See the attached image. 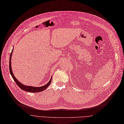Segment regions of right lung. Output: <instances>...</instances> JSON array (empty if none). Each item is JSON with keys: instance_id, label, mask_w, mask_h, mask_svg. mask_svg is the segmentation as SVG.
Instances as JSON below:
<instances>
[{"instance_id": "1", "label": "right lung", "mask_w": 124, "mask_h": 124, "mask_svg": "<svg viewBox=\"0 0 124 124\" xmlns=\"http://www.w3.org/2000/svg\"><path fill=\"white\" fill-rule=\"evenodd\" d=\"M13 51V49L12 50V51L11 53L10 54V62H9V70H10V74L13 78V79L14 80V81L16 82V83L17 84V85L19 87L22 89L25 90L26 91H27V92H30V93H39V92H41V91H42L43 90H44L45 89H46L47 88V87L50 85V83H51L52 81V77L51 78V79H50V81L48 82V83H47L46 85H45L44 86H42L41 87H33V86H25L23 84H22V83H21L20 82H19V81H18L17 79L16 78V77L14 76L13 72H12V70L11 68V58H12V54Z\"/></svg>"}]
</instances>
